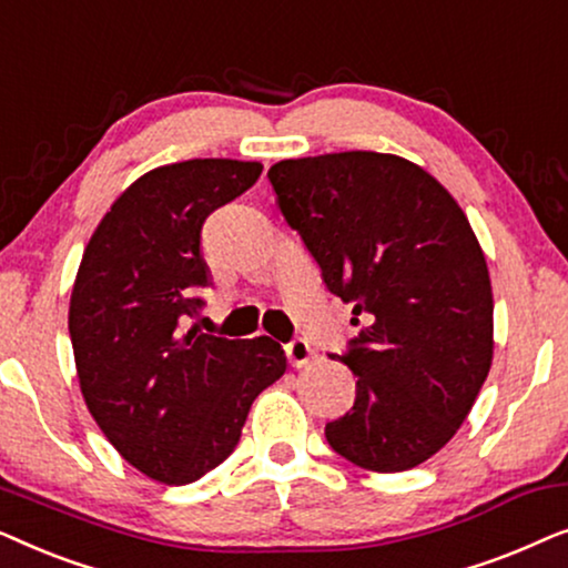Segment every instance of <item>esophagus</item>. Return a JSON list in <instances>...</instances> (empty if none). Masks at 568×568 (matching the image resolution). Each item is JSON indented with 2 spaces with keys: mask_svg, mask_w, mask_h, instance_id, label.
<instances>
[{
  "mask_svg": "<svg viewBox=\"0 0 568 568\" xmlns=\"http://www.w3.org/2000/svg\"><path fill=\"white\" fill-rule=\"evenodd\" d=\"M284 348H286V359H290L292 367H307V364L315 359V348L310 346L305 338H294Z\"/></svg>",
  "mask_w": 568,
  "mask_h": 568,
  "instance_id": "34e87169",
  "label": "esophagus"
}]
</instances>
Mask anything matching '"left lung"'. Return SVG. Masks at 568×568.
<instances>
[{
    "mask_svg": "<svg viewBox=\"0 0 568 568\" xmlns=\"http://www.w3.org/2000/svg\"><path fill=\"white\" fill-rule=\"evenodd\" d=\"M268 181L328 292L362 323L333 356L356 375V400L325 439L364 470L416 468L455 437L491 369V278L468 216L395 154L282 160Z\"/></svg>",
    "mask_w": 568,
    "mask_h": 568,
    "instance_id": "left-lung-1",
    "label": "left lung"
}]
</instances>
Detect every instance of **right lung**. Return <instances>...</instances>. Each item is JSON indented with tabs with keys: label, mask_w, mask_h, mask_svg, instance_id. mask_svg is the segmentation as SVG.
<instances>
[{
	"label": "right lung",
	"mask_w": 568,
	"mask_h": 568,
	"mask_svg": "<svg viewBox=\"0 0 568 568\" xmlns=\"http://www.w3.org/2000/svg\"><path fill=\"white\" fill-rule=\"evenodd\" d=\"M261 162L154 168L113 201L84 247L69 302L77 377L108 442L160 484L185 486L227 460L258 393L286 369L268 336L181 333L212 286L206 216L261 178Z\"/></svg>",
	"instance_id": "right-lung-1"
}]
</instances>
